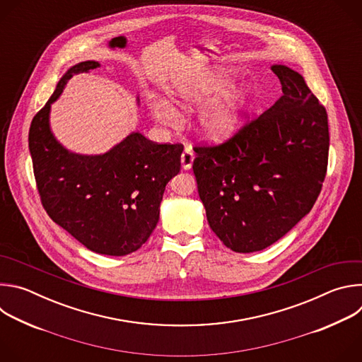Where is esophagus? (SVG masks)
<instances>
[{
	"label": "esophagus",
	"instance_id": "esophagus-1",
	"mask_svg": "<svg viewBox=\"0 0 362 362\" xmlns=\"http://www.w3.org/2000/svg\"><path fill=\"white\" fill-rule=\"evenodd\" d=\"M193 160H194V154H193V150L192 147H186L182 153V158H180V162H182V168L185 170H189L193 165Z\"/></svg>",
	"mask_w": 362,
	"mask_h": 362
}]
</instances>
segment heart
<instances>
[{
    "label": "heart",
    "instance_id": "b5f03b06",
    "mask_svg": "<svg viewBox=\"0 0 362 362\" xmlns=\"http://www.w3.org/2000/svg\"><path fill=\"white\" fill-rule=\"evenodd\" d=\"M229 84L230 76L223 70H206L192 81L176 84L170 97L183 110L203 107L197 117L199 133L209 140L223 141L238 132L246 100L243 87H233L223 95ZM151 116L163 126L179 120V113L165 101L151 106Z\"/></svg>",
    "mask_w": 362,
    "mask_h": 362
}]
</instances>
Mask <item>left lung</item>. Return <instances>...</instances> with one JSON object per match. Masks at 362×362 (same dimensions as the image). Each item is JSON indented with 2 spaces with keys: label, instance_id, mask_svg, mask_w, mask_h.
<instances>
[{
  "label": "left lung",
  "instance_id": "1",
  "mask_svg": "<svg viewBox=\"0 0 362 362\" xmlns=\"http://www.w3.org/2000/svg\"><path fill=\"white\" fill-rule=\"evenodd\" d=\"M282 95L219 146H196L193 173L211 229L233 252L262 250L313 209L328 166V116L303 77L271 67Z\"/></svg>",
  "mask_w": 362,
  "mask_h": 362
}]
</instances>
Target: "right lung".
<instances>
[{
	"label": "right lung",
	"instance_id": "right-lung-1",
	"mask_svg": "<svg viewBox=\"0 0 362 362\" xmlns=\"http://www.w3.org/2000/svg\"><path fill=\"white\" fill-rule=\"evenodd\" d=\"M97 67V62L88 60L67 70L34 116L28 147L48 216L87 249L124 256L137 250L156 228L165 187L180 172L183 146L158 144L132 132L103 154L67 150L51 132V105L74 74Z\"/></svg>",
	"mask_w": 362,
	"mask_h": 362
}]
</instances>
